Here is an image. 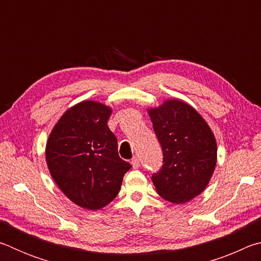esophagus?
<instances>
[{"label":"esophagus","mask_w":261,"mask_h":261,"mask_svg":"<svg viewBox=\"0 0 261 261\" xmlns=\"http://www.w3.org/2000/svg\"><path fill=\"white\" fill-rule=\"evenodd\" d=\"M131 165H132V167L135 168V169H137V168H139V165H140V162H139V159L137 158V156H135L134 159H132V161H131Z\"/></svg>","instance_id":"34e87169"}]
</instances>
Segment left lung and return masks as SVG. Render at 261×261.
Here are the masks:
<instances>
[{
    "label": "left lung",
    "instance_id": "left-lung-1",
    "mask_svg": "<svg viewBox=\"0 0 261 261\" xmlns=\"http://www.w3.org/2000/svg\"><path fill=\"white\" fill-rule=\"evenodd\" d=\"M163 152V166L152 176L159 196L185 204L204 191L213 176L218 145L213 131L191 105L168 99L147 108Z\"/></svg>",
    "mask_w": 261,
    "mask_h": 261
}]
</instances>
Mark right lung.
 Segmentation results:
<instances>
[{"mask_svg":"<svg viewBox=\"0 0 261 261\" xmlns=\"http://www.w3.org/2000/svg\"><path fill=\"white\" fill-rule=\"evenodd\" d=\"M112 107L85 100L65 110L46 144V162L53 179L68 199L98 211L120 192L131 168L117 152V139L107 122Z\"/></svg>","mask_w":261,"mask_h":261,"instance_id":"1","label":"right lung"}]
</instances>
